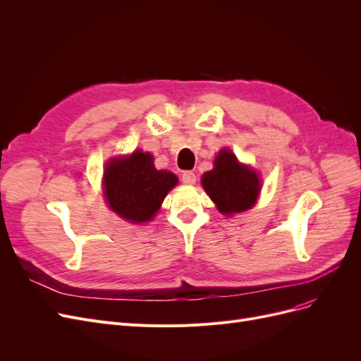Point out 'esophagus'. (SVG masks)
Segmentation results:
<instances>
[{
  "mask_svg": "<svg viewBox=\"0 0 361 361\" xmlns=\"http://www.w3.org/2000/svg\"><path fill=\"white\" fill-rule=\"evenodd\" d=\"M182 182L187 183V185L195 183V173H194V171H190V170L183 171V173H182Z\"/></svg>",
  "mask_w": 361,
  "mask_h": 361,
  "instance_id": "34e87169",
  "label": "esophagus"
}]
</instances>
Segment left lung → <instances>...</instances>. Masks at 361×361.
I'll use <instances>...</instances> for the list:
<instances>
[{"instance_id":"1","label":"left lung","mask_w":361,"mask_h":361,"mask_svg":"<svg viewBox=\"0 0 361 361\" xmlns=\"http://www.w3.org/2000/svg\"><path fill=\"white\" fill-rule=\"evenodd\" d=\"M202 185L218 211L226 215L250 209L260 192V179L255 170L239 164L228 149L220 150L214 169L202 176Z\"/></svg>"}]
</instances>
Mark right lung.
Wrapping results in <instances>:
<instances>
[{
    "label": "right lung",
    "mask_w": 361,
    "mask_h": 361,
    "mask_svg": "<svg viewBox=\"0 0 361 361\" xmlns=\"http://www.w3.org/2000/svg\"><path fill=\"white\" fill-rule=\"evenodd\" d=\"M178 183L171 171L157 170L150 154L135 150L106 164L104 191L111 209L130 223L152 220L167 192Z\"/></svg>",
    "instance_id": "1"
}]
</instances>
